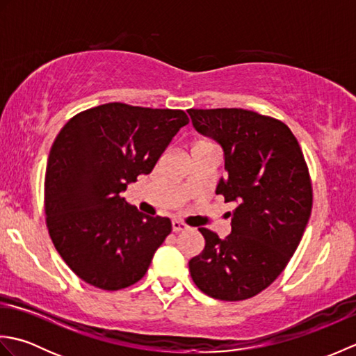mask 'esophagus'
Returning <instances> with one entry per match:
<instances>
[{
  "label": "esophagus",
  "mask_w": 356,
  "mask_h": 356,
  "mask_svg": "<svg viewBox=\"0 0 356 356\" xmlns=\"http://www.w3.org/2000/svg\"><path fill=\"white\" fill-rule=\"evenodd\" d=\"M171 226H172V231L174 232H180V231H186L188 229V226L185 223H182V222H179V220H172Z\"/></svg>",
  "instance_id": "esophagus-1"
}]
</instances>
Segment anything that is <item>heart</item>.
Here are the masks:
<instances>
[{
	"instance_id": "1",
	"label": "heart",
	"mask_w": 356,
	"mask_h": 356,
	"mask_svg": "<svg viewBox=\"0 0 356 356\" xmlns=\"http://www.w3.org/2000/svg\"><path fill=\"white\" fill-rule=\"evenodd\" d=\"M205 143H208V142H199L197 145H205ZM197 145H195V147H197Z\"/></svg>"
}]
</instances>
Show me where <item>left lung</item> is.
I'll return each instance as SVG.
<instances>
[{
  "mask_svg": "<svg viewBox=\"0 0 356 356\" xmlns=\"http://www.w3.org/2000/svg\"><path fill=\"white\" fill-rule=\"evenodd\" d=\"M193 127L223 149L216 194L236 205L231 234L199 228L203 251L190 260L195 286L217 300L251 298L274 282L303 237L312 186L297 139L280 120L243 108L188 110Z\"/></svg>",
  "mask_w": 356,
  "mask_h": 356,
  "instance_id": "obj_1",
  "label": "left lung"
}]
</instances>
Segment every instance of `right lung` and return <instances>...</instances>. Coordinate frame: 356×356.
Masks as SVG:
<instances>
[{
    "instance_id": "obj_1",
    "label": "right lung",
    "mask_w": 356,
    "mask_h": 356,
    "mask_svg": "<svg viewBox=\"0 0 356 356\" xmlns=\"http://www.w3.org/2000/svg\"><path fill=\"white\" fill-rule=\"evenodd\" d=\"M190 119L182 110L110 102L72 118L53 142L45 171V216L56 251L86 283L119 291L145 275L171 232L122 193L149 174Z\"/></svg>"
}]
</instances>
